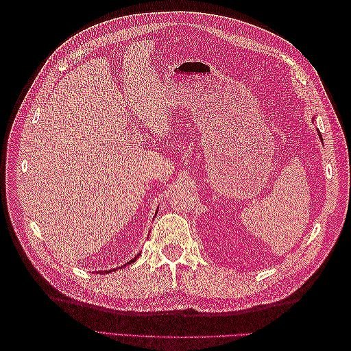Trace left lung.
Here are the masks:
<instances>
[{"label": "left lung", "mask_w": 351, "mask_h": 351, "mask_svg": "<svg viewBox=\"0 0 351 351\" xmlns=\"http://www.w3.org/2000/svg\"><path fill=\"white\" fill-rule=\"evenodd\" d=\"M319 136H321V133H319Z\"/></svg>", "instance_id": "1"}]
</instances>
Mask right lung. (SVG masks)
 Returning <instances> with one entry per match:
<instances>
[{
  "mask_svg": "<svg viewBox=\"0 0 351 351\" xmlns=\"http://www.w3.org/2000/svg\"><path fill=\"white\" fill-rule=\"evenodd\" d=\"M137 256H139V254H137ZM137 256H136V258H137ZM136 258H134V259H132L130 262H134V261H136ZM108 272H111V271H105V274H108Z\"/></svg>",
  "mask_w": 351,
  "mask_h": 351,
  "instance_id": "1",
  "label": "right lung"
}]
</instances>
